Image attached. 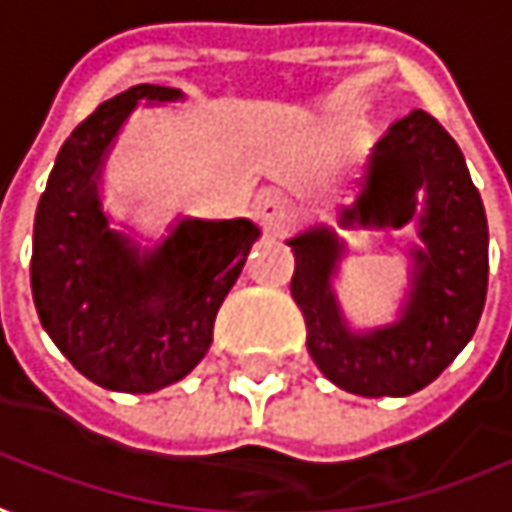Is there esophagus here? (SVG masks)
I'll return each instance as SVG.
<instances>
[{"mask_svg":"<svg viewBox=\"0 0 512 512\" xmlns=\"http://www.w3.org/2000/svg\"><path fill=\"white\" fill-rule=\"evenodd\" d=\"M257 221L263 223L269 235H283L291 223L297 221V206L280 192H266L257 201Z\"/></svg>","mask_w":512,"mask_h":512,"instance_id":"obj_1","label":"esophagus"}]
</instances>
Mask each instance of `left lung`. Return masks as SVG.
Wrapping results in <instances>:
<instances>
[{
    "instance_id": "1",
    "label": "left lung",
    "mask_w": 512,
    "mask_h": 512,
    "mask_svg": "<svg viewBox=\"0 0 512 512\" xmlns=\"http://www.w3.org/2000/svg\"><path fill=\"white\" fill-rule=\"evenodd\" d=\"M419 215L422 249L397 323L351 331L331 277L345 243L314 226L289 240L291 297L306 317L311 360L337 388L357 397H408L431 385L473 337L487 297V218L465 155L425 110L394 121L371 150L362 192L340 212L343 226H405Z\"/></svg>"
}]
</instances>
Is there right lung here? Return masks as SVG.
I'll list each match as a JSON object with an SVG mask.
<instances>
[{
	"mask_svg": "<svg viewBox=\"0 0 512 512\" xmlns=\"http://www.w3.org/2000/svg\"><path fill=\"white\" fill-rule=\"evenodd\" d=\"M178 98L175 87L135 84L98 104L62 144L33 223L30 289L42 326L76 371L124 394L167 388L203 360L260 235L246 218H184L141 252L110 229L98 181L115 135L138 101Z\"/></svg>",
	"mask_w": 512,
	"mask_h": 512,
	"instance_id": "right-lung-1",
	"label": "right lung"
}]
</instances>
